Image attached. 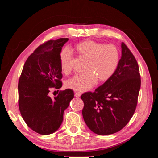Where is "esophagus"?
Masks as SVG:
<instances>
[{
    "instance_id": "obj_1",
    "label": "esophagus",
    "mask_w": 158,
    "mask_h": 158,
    "mask_svg": "<svg viewBox=\"0 0 158 158\" xmlns=\"http://www.w3.org/2000/svg\"><path fill=\"white\" fill-rule=\"evenodd\" d=\"M74 96L76 98H80L81 96V94L79 92H75L74 93Z\"/></svg>"
}]
</instances>
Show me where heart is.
I'll use <instances>...</instances> for the list:
<instances>
[{
  "instance_id": "b5f03b06",
  "label": "heart",
  "mask_w": 158,
  "mask_h": 158,
  "mask_svg": "<svg viewBox=\"0 0 158 158\" xmlns=\"http://www.w3.org/2000/svg\"><path fill=\"white\" fill-rule=\"evenodd\" d=\"M72 51L79 58L86 60L84 73L74 76L66 82V87L77 92L89 90L97 81L99 83L106 82L113 75L118 64L119 52L117 47L112 44L85 40L76 44ZM60 64L65 74H69L73 70L72 55L69 51L61 52Z\"/></svg>"
}]
</instances>
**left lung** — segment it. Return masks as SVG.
Returning <instances> with one entry per match:
<instances>
[{"label": "left lung", "instance_id": "obj_1", "mask_svg": "<svg viewBox=\"0 0 158 158\" xmlns=\"http://www.w3.org/2000/svg\"><path fill=\"white\" fill-rule=\"evenodd\" d=\"M140 83L137 61L122 43L121 57L113 75L94 92L81 95L83 118L90 130L107 135L125 127L135 111Z\"/></svg>", "mask_w": 158, "mask_h": 158}]
</instances>
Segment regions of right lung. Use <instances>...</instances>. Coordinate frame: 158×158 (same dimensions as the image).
Segmentation results:
<instances>
[{"instance_id":"right-lung-1","label":"right lung","mask_w":158,"mask_h":158,"mask_svg":"<svg viewBox=\"0 0 158 158\" xmlns=\"http://www.w3.org/2000/svg\"><path fill=\"white\" fill-rule=\"evenodd\" d=\"M68 38L50 40L28 57L18 82V106L23 120L31 130L42 135L56 131L63 113L74 98L70 89L59 92L53 99L50 89L62 87L60 55Z\"/></svg>"}]
</instances>
